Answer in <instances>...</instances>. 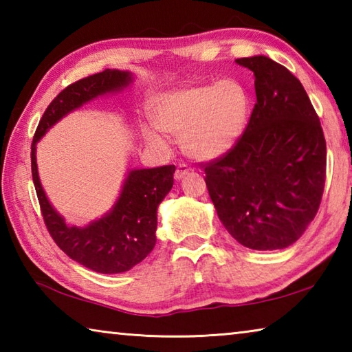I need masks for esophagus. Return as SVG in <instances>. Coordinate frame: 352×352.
Masks as SVG:
<instances>
[{"instance_id": "34e87169", "label": "esophagus", "mask_w": 352, "mask_h": 352, "mask_svg": "<svg viewBox=\"0 0 352 352\" xmlns=\"http://www.w3.org/2000/svg\"><path fill=\"white\" fill-rule=\"evenodd\" d=\"M190 172V168H188L186 164H180L177 168V170H175V174H174V177H175V180H182V178L184 177V175H188Z\"/></svg>"}]
</instances>
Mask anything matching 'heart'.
Segmentation results:
<instances>
[{
    "label": "heart",
    "mask_w": 352,
    "mask_h": 352,
    "mask_svg": "<svg viewBox=\"0 0 352 352\" xmlns=\"http://www.w3.org/2000/svg\"><path fill=\"white\" fill-rule=\"evenodd\" d=\"M248 111V94L236 79L186 87L157 98L152 107V121L157 129L147 126L142 133L148 144L162 151L168 148L164 134L170 140H180L188 157L214 160L239 141Z\"/></svg>",
    "instance_id": "b5f03b06"
}]
</instances>
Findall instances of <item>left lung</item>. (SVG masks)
<instances>
[{
	"instance_id": "8db88e82",
	"label": "left lung",
	"mask_w": 352,
	"mask_h": 352,
	"mask_svg": "<svg viewBox=\"0 0 352 352\" xmlns=\"http://www.w3.org/2000/svg\"><path fill=\"white\" fill-rule=\"evenodd\" d=\"M254 74L256 104L245 132L205 164L208 192L226 231L252 250H281L317 214L326 141L301 82L265 56L236 58Z\"/></svg>"
}]
</instances>
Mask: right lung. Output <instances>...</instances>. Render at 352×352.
I'll return each instance as SVG.
<instances>
[{
	"label": "right lung",
	"mask_w": 352,
	"mask_h": 352,
	"mask_svg": "<svg viewBox=\"0 0 352 352\" xmlns=\"http://www.w3.org/2000/svg\"><path fill=\"white\" fill-rule=\"evenodd\" d=\"M132 80L129 71L105 69L71 83L47 105L31 146L32 180L51 237L71 259L105 275L130 270L153 250L157 210L174 184L175 166L130 170L116 204L105 216L87 226H71L52 208L41 188L35 151L41 136L69 111L102 94L121 91Z\"/></svg>",
	"instance_id": "1"
}]
</instances>
